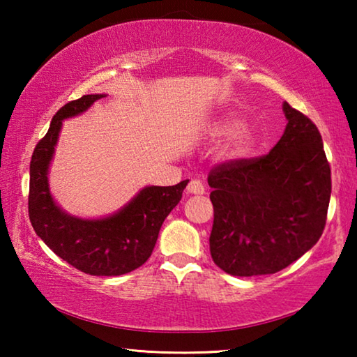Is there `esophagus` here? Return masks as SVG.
Wrapping results in <instances>:
<instances>
[{
    "instance_id": "esophagus-1",
    "label": "esophagus",
    "mask_w": 357,
    "mask_h": 357,
    "mask_svg": "<svg viewBox=\"0 0 357 357\" xmlns=\"http://www.w3.org/2000/svg\"><path fill=\"white\" fill-rule=\"evenodd\" d=\"M187 192L193 193V195H203L204 193V185L198 179H192L189 185H187Z\"/></svg>"
}]
</instances>
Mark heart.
Returning a JSON list of instances; mask_svg holds the SVG:
<instances>
[{
  "instance_id": "heart-1",
  "label": "heart",
  "mask_w": 357,
  "mask_h": 357,
  "mask_svg": "<svg viewBox=\"0 0 357 357\" xmlns=\"http://www.w3.org/2000/svg\"><path fill=\"white\" fill-rule=\"evenodd\" d=\"M206 135L213 140H222V138L229 137L227 154L233 159L249 154L257 143L255 130L249 126H244L243 116L234 112L223 113L211 121L206 128Z\"/></svg>"
}]
</instances>
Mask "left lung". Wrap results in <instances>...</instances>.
<instances>
[{
	"instance_id": "1",
	"label": "left lung",
	"mask_w": 357,
	"mask_h": 357,
	"mask_svg": "<svg viewBox=\"0 0 357 357\" xmlns=\"http://www.w3.org/2000/svg\"><path fill=\"white\" fill-rule=\"evenodd\" d=\"M285 132L269 154L213 168L211 257L227 274H275L321 238L331 168L312 121L283 102Z\"/></svg>"
}]
</instances>
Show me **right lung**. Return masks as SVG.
Instances as JSON below:
<instances>
[{
    "mask_svg": "<svg viewBox=\"0 0 357 357\" xmlns=\"http://www.w3.org/2000/svg\"><path fill=\"white\" fill-rule=\"evenodd\" d=\"M107 94H86L59 108L45 137L36 144L29 164V220L38 236L82 273L123 275L146 263L160 227L179 203L189 179L176 185H146L110 215L83 219L72 215L53 200L48 170L63 121L78 116Z\"/></svg>",
    "mask_w": 357,
    "mask_h": 357,
    "instance_id": "1",
    "label": "right lung"
}]
</instances>
